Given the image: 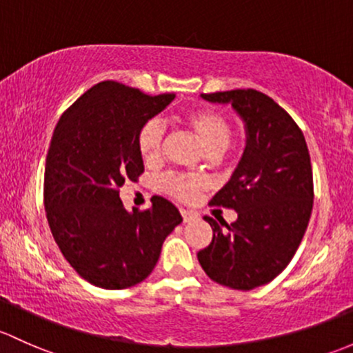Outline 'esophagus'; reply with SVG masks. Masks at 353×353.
<instances>
[{
    "instance_id": "34e87169",
    "label": "esophagus",
    "mask_w": 353,
    "mask_h": 353,
    "mask_svg": "<svg viewBox=\"0 0 353 353\" xmlns=\"http://www.w3.org/2000/svg\"><path fill=\"white\" fill-rule=\"evenodd\" d=\"M181 214H183L184 223H189V221H192L196 218V214L191 213V211H188V210H181Z\"/></svg>"
}]
</instances>
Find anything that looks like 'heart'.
<instances>
[{"label":"heart","mask_w":353,"mask_h":353,"mask_svg":"<svg viewBox=\"0 0 353 353\" xmlns=\"http://www.w3.org/2000/svg\"><path fill=\"white\" fill-rule=\"evenodd\" d=\"M184 125L198 137L201 145L210 155H220L228 148L233 139V130L230 121L223 114L211 110L189 111L183 118ZM162 142H164V127L157 120H150L142 125L137 135L139 154L147 164H154L162 155ZM205 186V181L199 177L170 174L162 179V188L170 196L183 201H189L196 192Z\"/></svg>","instance_id":"1"}]
</instances>
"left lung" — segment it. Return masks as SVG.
Instances as JSON below:
<instances>
[{
    "mask_svg": "<svg viewBox=\"0 0 353 353\" xmlns=\"http://www.w3.org/2000/svg\"><path fill=\"white\" fill-rule=\"evenodd\" d=\"M203 99L232 105L245 127V148L232 177L211 205L232 208V225L205 220L213 240L198 252L214 283L250 291L270 283L294 257L313 210V172L306 140L274 99L255 89H235Z\"/></svg>",
    "mask_w": 353,
    "mask_h": 353,
    "instance_id": "1",
    "label": "left lung"
}]
</instances>
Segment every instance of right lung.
<instances>
[{"instance_id": "obj_1", "label": "right lung", "mask_w": 353, "mask_h": 353, "mask_svg": "<svg viewBox=\"0 0 353 353\" xmlns=\"http://www.w3.org/2000/svg\"><path fill=\"white\" fill-rule=\"evenodd\" d=\"M172 99L174 94L148 96L103 81L54 130L43 181L47 221L65 261L98 288L142 283L167 235L183 221L179 210L161 196L145 211L125 210L118 191L143 172L139 130Z\"/></svg>"}]
</instances>
